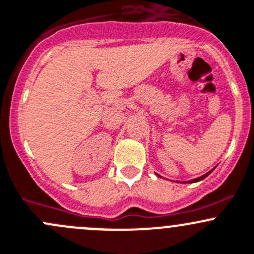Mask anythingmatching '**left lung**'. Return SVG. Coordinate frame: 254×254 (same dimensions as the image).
<instances>
[{
	"label": "left lung",
	"instance_id": "8db88e82",
	"mask_svg": "<svg viewBox=\"0 0 254 254\" xmlns=\"http://www.w3.org/2000/svg\"><path fill=\"white\" fill-rule=\"evenodd\" d=\"M213 171V170H210V171L209 172H206L205 175H203V176H200V177H198V179H193V180H190V181H188V184H193V182H198V181H202V180H204L206 176H208L209 174H210V172ZM159 176V175H158ZM159 177H161V176H159ZM184 184H186V182H184Z\"/></svg>",
	"mask_w": 254,
	"mask_h": 254
}]
</instances>
